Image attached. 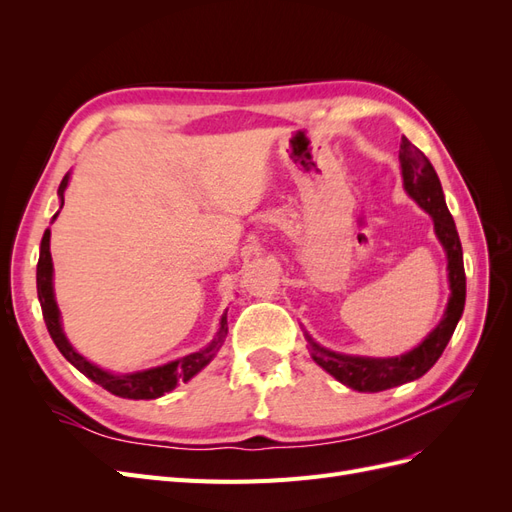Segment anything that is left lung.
<instances>
[{
    "instance_id": "obj_1",
    "label": "left lung",
    "mask_w": 512,
    "mask_h": 512,
    "mask_svg": "<svg viewBox=\"0 0 512 512\" xmlns=\"http://www.w3.org/2000/svg\"><path fill=\"white\" fill-rule=\"evenodd\" d=\"M399 162L406 194L431 215L433 230H436V237L446 252L448 288H451V294H448L444 316L436 324V329L421 344L399 356H384L382 359V356L333 352L314 342L312 335L305 333L309 350H312V359L335 380L359 393L386 391L425 376L442 356L446 344L451 342L457 322L463 314V305H466V271H463L461 241L453 215L448 213L436 168L431 166L425 153L414 147L406 136H401Z\"/></svg>"
}]
</instances>
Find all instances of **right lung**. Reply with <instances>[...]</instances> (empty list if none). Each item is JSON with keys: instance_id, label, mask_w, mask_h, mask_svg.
Masks as SVG:
<instances>
[{"instance_id": "add662e5", "label": "right lung", "mask_w": 512, "mask_h": 512, "mask_svg": "<svg viewBox=\"0 0 512 512\" xmlns=\"http://www.w3.org/2000/svg\"><path fill=\"white\" fill-rule=\"evenodd\" d=\"M70 183V173L61 179L59 183V211L64 207V192ZM59 211L53 215V220H57ZM36 286H38V301L42 307V316L46 322V329H49V335L53 337L55 346L59 352L66 356V361H70L76 369L85 374L89 380H94L100 384L102 389L108 393H113L123 399H158L164 393H170L177 384L192 380L200 369H205L213 356L220 352L224 339L228 335V322H226V312L220 318V327L211 342L200 348L198 352L185 354L181 359H175L170 363L158 365V367H149L141 371H130V374H113V371L102 369L87 361L81 352H76V348L68 342V337L64 333V327H61V314L55 301V290H53V258H51V228L44 230V237L40 241V258H38V269H36Z\"/></svg>"}]
</instances>
